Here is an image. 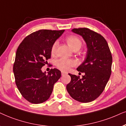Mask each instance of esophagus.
Listing matches in <instances>:
<instances>
[{
	"instance_id": "obj_1",
	"label": "esophagus",
	"mask_w": 126,
	"mask_h": 126,
	"mask_svg": "<svg viewBox=\"0 0 126 126\" xmlns=\"http://www.w3.org/2000/svg\"><path fill=\"white\" fill-rule=\"evenodd\" d=\"M66 74H67V73L65 72V71H62V76H64V75H66Z\"/></svg>"
}]
</instances>
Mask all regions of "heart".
Wrapping results in <instances>:
<instances>
[{"mask_svg": "<svg viewBox=\"0 0 126 126\" xmlns=\"http://www.w3.org/2000/svg\"><path fill=\"white\" fill-rule=\"evenodd\" d=\"M66 41L68 45L72 48L73 50L76 48H80L81 47L82 42L79 37L75 35H70L66 38ZM58 41H56L52 45L51 52L52 54L55 53L56 49L58 46ZM77 62L76 60L67 58H61L56 62V65L60 70L64 71H67L73 66H76Z\"/></svg>", "mask_w": 126, "mask_h": 126, "instance_id": "obj_1", "label": "heart"}]
</instances>
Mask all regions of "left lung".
I'll return each instance as SVG.
<instances>
[{
  "label": "left lung",
  "mask_w": 126,
  "mask_h": 126,
  "mask_svg": "<svg viewBox=\"0 0 126 126\" xmlns=\"http://www.w3.org/2000/svg\"><path fill=\"white\" fill-rule=\"evenodd\" d=\"M73 32L81 36L87 44L84 61L77 70L85 75L68 74L71 81L66 86L70 95L80 102L94 101L104 90L111 74L112 56L106 41L101 35L87 28H74Z\"/></svg>",
  "instance_id": "1"
}]
</instances>
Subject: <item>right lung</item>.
I'll use <instances>...</instances> for the list:
<instances>
[{
	"mask_svg": "<svg viewBox=\"0 0 126 126\" xmlns=\"http://www.w3.org/2000/svg\"><path fill=\"white\" fill-rule=\"evenodd\" d=\"M64 30H41L32 33L17 48L13 72L21 94L32 103L47 101L53 86L61 77V71L52 68L47 74L42 68L51 56V49Z\"/></svg>",
	"mask_w": 126,
	"mask_h": 126,
	"instance_id": "1",
	"label": "right lung"
}]
</instances>
